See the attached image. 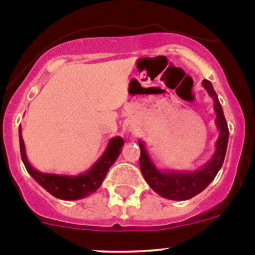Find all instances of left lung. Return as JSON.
<instances>
[{
	"label": "left lung",
	"instance_id": "1",
	"mask_svg": "<svg viewBox=\"0 0 255 255\" xmlns=\"http://www.w3.org/2000/svg\"><path fill=\"white\" fill-rule=\"evenodd\" d=\"M202 85L215 102L216 126L220 130L215 153L202 168L196 170H160L151 160L143 140H138L140 148L139 165L144 179L156 194L168 200L184 201L204 191L217 175L225 160L230 137L227 122L212 84L208 80H204Z\"/></svg>",
	"mask_w": 255,
	"mask_h": 255
}]
</instances>
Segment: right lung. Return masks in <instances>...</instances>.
Segmentation results:
<instances>
[{
  "instance_id": "right-lung-1",
  "label": "right lung",
  "mask_w": 255,
  "mask_h": 255,
  "mask_svg": "<svg viewBox=\"0 0 255 255\" xmlns=\"http://www.w3.org/2000/svg\"><path fill=\"white\" fill-rule=\"evenodd\" d=\"M125 140L121 137H113L107 144L106 150L104 151L99 160L85 173L79 175H59V174L40 173L30 165L25 154V145L22 138V129L19 126V146L20 156L25 169L29 175L54 197L60 200H79L89 196L101 186L107 171L112 164L117 160L121 154Z\"/></svg>"
}]
</instances>
